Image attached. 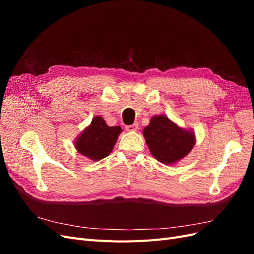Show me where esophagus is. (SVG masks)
Wrapping results in <instances>:
<instances>
[{
    "label": "esophagus",
    "mask_w": 254,
    "mask_h": 254,
    "mask_svg": "<svg viewBox=\"0 0 254 254\" xmlns=\"http://www.w3.org/2000/svg\"><path fill=\"white\" fill-rule=\"evenodd\" d=\"M136 129H139V124L137 123H133L131 125L126 126V130H128V131H135Z\"/></svg>",
    "instance_id": "34e87169"
}]
</instances>
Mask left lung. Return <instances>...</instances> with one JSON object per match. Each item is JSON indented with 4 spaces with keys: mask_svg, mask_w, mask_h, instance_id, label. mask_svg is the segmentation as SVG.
Returning <instances> with one entry per match:
<instances>
[{
    "mask_svg": "<svg viewBox=\"0 0 254 254\" xmlns=\"http://www.w3.org/2000/svg\"><path fill=\"white\" fill-rule=\"evenodd\" d=\"M143 134L152 156L164 164L184 158L195 144L193 133L181 129L163 115L153 117Z\"/></svg>",
    "mask_w": 254,
    "mask_h": 254,
    "instance_id": "8db88e82",
    "label": "left lung"
}]
</instances>
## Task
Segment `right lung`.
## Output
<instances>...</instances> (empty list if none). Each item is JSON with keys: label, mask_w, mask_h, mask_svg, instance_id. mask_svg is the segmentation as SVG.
Returning a JSON list of instances; mask_svg holds the SVG:
<instances>
[{"label": "right lung", "mask_w": 254, "mask_h": 254, "mask_svg": "<svg viewBox=\"0 0 254 254\" xmlns=\"http://www.w3.org/2000/svg\"><path fill=\"white\" fill-rule=\"evenodd\" d=\"M121 131V127H110L102 118L96 117L76 141V148L92 160H101L112 151Z\"/></svg>", "instance_id": "right-lung-1"}]
</instances>
